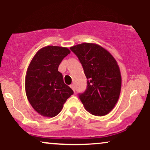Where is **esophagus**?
<instances>
[{
    "mask_svg": "<svg viewBox=\"0 0 150 150\" xmlns=\"http://www.w3.org/2000/svg\"><path fill=\"white\" fill-rule=\"evenodd\" d=\"M70 88H71V89H73V90L74 91V92H75V85H73V84H72V85H70Z\"/></svg>",
    "mask_w": 150,
    "mask_h": 150,
    "instance_id": "esophagus-1",
    "label": "esophagus"
}]
</instances>
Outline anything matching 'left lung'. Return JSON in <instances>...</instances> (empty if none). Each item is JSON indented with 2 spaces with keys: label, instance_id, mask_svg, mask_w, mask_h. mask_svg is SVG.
<instances>
[{
  "label": "left lung",
  "instance_id": "obj_1",
  "mask_svg": "<svg viewBox=\"0 0 150 150\" xmlns=\"http://www.w3.org/2000/svg\"><path fill=\"white\" fill-rule=\"evenodd\" d=\"M70 49L78 57L87 79V88L80 95L84 107L94 116L107 115L116 106L121 89L118 63L99 44L82 43Z\"/></svg>",
  "mask_w": 150,
  "mask_h": 150
}]
</instances>
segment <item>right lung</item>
I'll return each instance as SVG.
<instances>
[{"instance_id": "add662e5", "label": "right lung", "mask_w": 150, "mask_h": 150, "mask_svg": "<svg viewBox=\"0 0 150 150\" xmlns=\"http://www.w3.org/2000/svg\"><path fill=\"white\" fill-rule=\"evenodd\" d=\"M70 53L67 47L45 46L36 53L27 68L26 95L31 106L41 116L46 118L57 116L73 94L58 71L62 60Z\"/></svg>"}]
</instances>
